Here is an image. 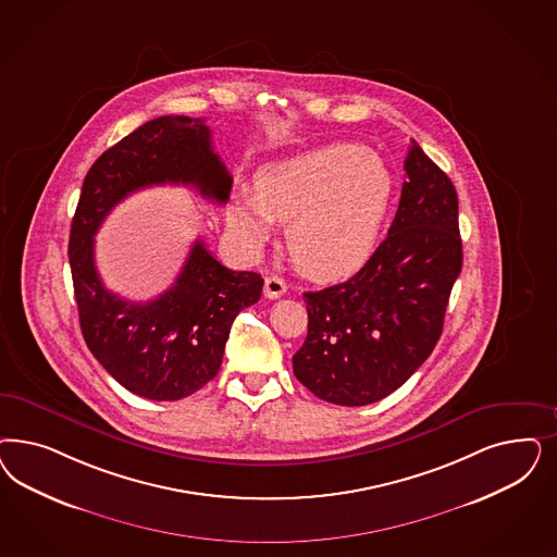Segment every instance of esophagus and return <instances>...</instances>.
<instances>
[{
  "label": "esophagus",
  "mask_w": 557,
  "mask_h": 557,
  "mask_svg": "<svg viewBox=\"0 0 557 557\" xmlns=\"http://www.w3.org/2000/svg\"><path fill=\"white\" fill-rule=\"evenodd\" d=\"M287 293V283L281 278V276H269L267 281H264V295L269 297V299H278V297H283Z\"/></svg>",
  "instance_id": "1"
}]
</instances>
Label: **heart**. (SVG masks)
<instances>
[{
	"label": "heart",
	"instance_id": "1",
	"mask_svg": "<svg viewBox=\"0 0 557 557\" xmlns=\"http://www.w3.org/2000/svg\"><path fill=\"white\" fill-rule=\"evenodd\" d=\"M394 174L364 145L334 141L264 165L251 195L237 193L230 225L260 248L272 221H287L285 246L313 278L348 276L371 258L394 200Z\"/></svg>",
	"mask_w": 557,
	"mask_h": 557
}]
</instances>
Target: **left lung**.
Instances as JSON below:
<instances>
[{"mask_svg":"<svg viewBox=\"0 0 557 557\" xmlns=\"http://www.w3.org/2000/svg\"><path fill=\"white\" fill-rule=\"evenodd\" d=\"M387 237L348 281L306 293L307 338L293 373L323 401L367 406L401 387L443 334L463 267L449 176L410 141Z\"/></svg>","mask_w":557,"mask_h":557,"instance_id":"8db88e82","label":"left lung"}]
</instances>
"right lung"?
I'll return each instance as SVG.
<instances>
[{
	"label": "right lung",
	"mask_w": 557,
	"mask_h": 557,
	"mask_svg": "<svg viewBox=\"0 0 557 557\" xmlns=\"http://www.w3.org/2000/svg\"><path fill=\"white\" fill-rule=\"evenodd\" d=\"M232 176L213 151L205 119L160 116L107 149L84 180L70 234L79 325L91 355L125 389L156 401L195 394L215 377L237 313L264 287L256 272L223 267L197 239L160 297L133 304L102 285L94 235L131 193L153 184L195 186L223 205Z\"/></svg>",
	"instance_id": "right-lung-1"
}]
</instances>
